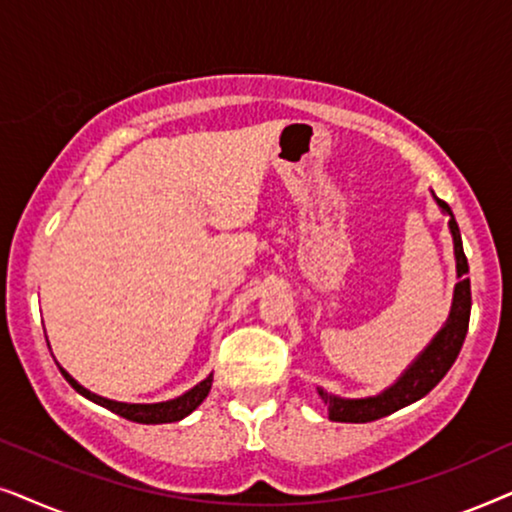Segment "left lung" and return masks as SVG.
<instances>
[{"mask_svg":"<svg viewBox=\"0 0 512 512\" xmlns=\"http://www.w3.org/2000/svg\"><path fill=\"white\" fill-rule=\"evenodd\" d=\"M438 206L449 215V229L454 236V255H456V271L459 276L468 274V260L463 255L459 224H456L452 210L442 199H438ZM470 278H461L454 290V304L452 313H449L447 325L438 332V337L428 344V349L414 360L410 370L400 377L395 384L381 395L365 400H342L335 395L325 393L318 388V395L327 405V414L332 421H344V424H367V421H377L388 414L398 412L400 407H407L424 398L428 391L438 386V381L449 372L454 365L456 356H459L463 339L468 335V320H470Z\"/></svg>","mask_w":512,"mask_h":512,"instance_id":"8db88e82","label":"left lung"}]
</instances>
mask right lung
Wrapping results in <instances>:
<instances>
[{
	"mask_svg": "<svg viewBox=\"0 0 512 512\" xmlns=\"http://www.w3.org/2000/svg\"><path fill=\"white\" fill-rule=\"evenodd\" d=\"M60 372H63V377L70 381V386L74 388V391L86 395V398L93 400V403L107 407L109 412L119 414V417H124L128 421H135V424H173V421L185 419L187 414H192L196 407H199L203 400H206L210 386H213V374H210V377L203 379L201 384H196L192 391H187L185 395H180V398H175V400H168V403L128 405V403H114V400L100 398V395H95L91 391H86L84 386H79L77 381H74L70 374L63 370V367H60Z\"/></svg>",
	"mask_w": 512,
	"mask_h": 512,
	"instance_id": "obj_1",
	"label": "right lung"
}]
</instances>
